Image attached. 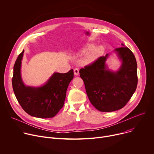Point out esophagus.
<instances>
[{
    "mask_svg": "<svg viewBox=\"0 0 154 154\" xmlns=\"http://www.w3.org/2000/svg\"><path fill=\"white\" fill-rule=\"evenodd\" d=\"M74 74L75 75H78L79 74V70L78 68H75L74 69Z\"/></svg>",
    "mask_w": 154,
    "mask_h": 154,
    "instance_id": "1",
    "label": "esophagus"
}]
</instances>
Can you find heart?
<instances>
[{"instance_id":"1","label":"heart","mask_w":154,"mask_h":154,"mask_svg":"<svg viewBox=\"0 0 154 154\" xmlns=\"http://www.w3.org/2000/svg\"><path fill=\"white\" fill-rule=\"evenodd\" d=\"M94 48V46L93 45H90L88 46H87L86 47V48L84 49V52H91V50H93ZM102 48H97L96 49H94L93 51L90 52L87 55V56L85 58V61L87 63H90L91 62H93V61H94V60L96 58L97 55L102 52Z\"/></svg>"}]
</instances>
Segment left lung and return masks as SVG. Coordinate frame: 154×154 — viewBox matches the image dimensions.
I'll return each mask as SVG.
<instances>
[{
    "instance_id": "8db88e82",
    "label": "left lung",
    "mask_w": 154,
    "mask_h": 154,
    "mask_svg": "<svg viewBox=\"0 0 154 154\" xmlns=\"http://www.w3.org/2000/svg\"><path fill=\"white\" fill-rule=\"evenodd\" d=\"M114 51L122 61L118 71L113 72L108 69L105 61L109 54H106L79 71L90 102L102 112L123 108L135 93L138 84L137 63L133 52L123 44Z\"/></svg>"
}]
</instances>
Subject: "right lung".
I'll return each mask as SVG.
<instances>
[{
  "label": "right lung",
  "instance_id": "right-lung-1",
  "mask_svg": "<svg viewBox=\"0 0 154 154\" xmlns=\"http://www.w3.org/2000/svg\"><path fill=\"white\" fill-rule=\"evenodd\" d=\"M24 51L18 56L13 68V89L24 110L32 116L39 118L54 117L63 106L69 83L74 78V71L67 73L55 72L42 86H26L20 75L21 60Z\"/></svg>",
  "mask_w": 154,
  "mask_h": 154
}]
</instances>
